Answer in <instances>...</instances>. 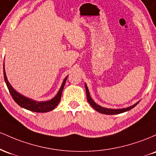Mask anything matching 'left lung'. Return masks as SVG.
Masks as SVG:
<instances>
[{
    "label": "left lung",
    "instance_id": "8db88e82",
    "mask_svg": "<svg viewBox=\"0 0 156 156\" xmlns=\"http://www.w3.org/2000/svg\"><path fill=\"white\" fill-rule=\"evenodd\" d=\"M85 88H86V93H87V101L89 102V104L91 105V106L92 107L94 110H96L97 112L101 113V114H121V113L125 112H128V111L130 110L133 108L139 102L135 104L131 105V106L128 107V108H119V109H112V108H104V107H102L101 105H98L95 102H94V101L91 98L90 94H89V89L88 87H87V84L85 83Z\"/></svg>",
    "mask_w": 156,
    "mask_h": 156
}]
</instances>
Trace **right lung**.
<instances>
[{"label": "right lung", "instance_id": "add662e5", "mask_svg": "<svg viewBox=\"0 0 156 156\" xmlns=\"http://www.w3.org/2000/svg\"><path fill=\"white\" fill-rule=\"evenodd\" d=\"M3 76H4L5 82H6V86L8 87V89L11 95H12L14 101L17 103V104H18L22 108L27 109V110L39 113L48 112L50 111L53 110L58 105L61 100V98H62V92H63L64 87L65 85V82L67 78V76L64 78L63 83L62 84V87H61L59 90H58V92L57 93L56 95L53 99L50 100L48 101L38 102L30 99V98H26V97L22 95V94H20L19 92H17V91L15 90V89L11 86L9 82L7 80L6 72H5L4 69V64H3Z\"/></svg>", "mask_w": 156, "mask_h": 156}]
</instances>
